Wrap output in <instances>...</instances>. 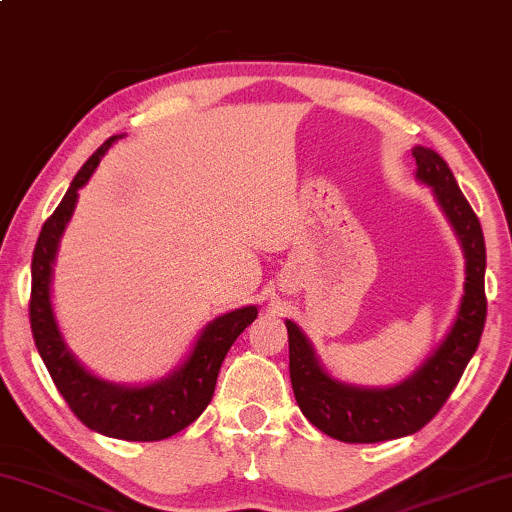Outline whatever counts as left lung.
<instances>
[{"label":"left lung","mask_w":512,"mask_h":512,"mask_svg":"<svg viewBox=\"0 0 512 512\" xmlns=\"http://www.w3.org/2000/svg\"><path fill=\"white\" fill-rule=\"evenodd\" d=\"M417 180L431 192L452 224L466 260V283L459 311L445 339L395 386H356L335 379L320 363L302 327L285 320L290 342V381L297 405L318 431L342 442H384L412 435L424 428L449 393L459 384L468 360L478 351L487 318L485 297V236L478 215L456 185L452 170L438 152L412 147Z\"/></svg>","instance_id":"1"}]
</instances>
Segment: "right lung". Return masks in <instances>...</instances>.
Wrapping results in <instances>:
<instances>
[{"label":"right lung","instance_id":"obj_1","mask_svg":"<svg viewBox=\"0 0 512 512\" xmlns=\"http://www.w3.org/2000/svg\"><path fill=\"white\" fill-rule=\"evenodd\" d=\"M124 135H112L98 147L77 175L49 220L44 222L32 255L30 323L39 356L49 367L53 384L79 421L107 438L154 442L180 433L201 417L213 400L222 360L236 337L257 318V306L222 313L203 327L189 356L166 377L149 384H117L86 370L60 332L51 299L53 264L67 224L77 208L79 189L91 180L102 156Z\"/></svg>","mask_w":512,"mask_h":512}]
</instances>
